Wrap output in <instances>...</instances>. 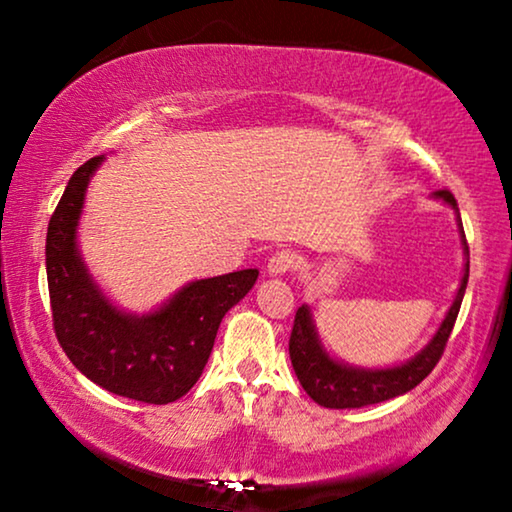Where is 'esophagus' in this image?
<instances>
[{
	"label": "esophagus",
	"instance_id": "34e87169",
	"mask_svg": "<svg viewBox=\"0 0 512 512\" xmlns=\"http://www.w3.org/2000/svg\"><path fill=\"white\" fill-rule=\"evenodd\" d=\"M296 268H298V256L289 249L275 251V254L268 258V272H270V275H284V272H291Z\"/></svg>",
	"mask_w": 512,
	"mask_h": 512
}]
</instances>
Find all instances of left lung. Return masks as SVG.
Instances as JSON below:
<instances>
[{"instance_id": "1", "label": "left lung", "mask_w": 512, "mask_h": 512, "mask_svg": "<svg viewBox=\"0 0 512 512\" xmlns=\"http://www.w3.org/2000/svg\"><path fill=\"white\" fill-rule=\"evenodd\" d=\"M433 195L457 209V200H454V195L447 191V188H440V191H436ZM461 230H464V226H461ZM464 247H466V272H464V279H461L457 298H454L450 312H447V317L443 321V326H440L438 333L433 335L429 347H426L422 354H417L412 361L403 363V366L387 368V370H356L333 361L331 356L319 347L317 333H314V326L310 321V310H307L305 305L298 307L296 319H293L291 338H289V354H291L293 370H296L298 380L307 391V396H310L314 403L324 405V408L345 410V408H366V405L389 401V398H396L405 394V391L415 389L417 384L422 382L433 368H436V363L445 352L447 340H450L454 321H457L461 300H464V291L468 284V244L466 242Z\"/></svg>"}]
</instances>
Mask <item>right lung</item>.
<instances>
[{
    "label": "right lung",
    "mask_w": 512,
    "mask_h": 512,
    "mask_svg": "<svg viewBox=\"0 0 512 512\" xmlns=\"http://www.w3.org/2000/svg\"><path fill=\"white\" fill-rule=\"evenodd\" d=\"M95 156L72 174L46 233V277L53 331L62 352L111 394L165 405L198 382L221 319L256 284L258 270L200 279L149 317L118 312L97 291L76 254V223Z\"/></svg>",
    "instance_id": "1"
}]
</instances>
